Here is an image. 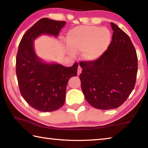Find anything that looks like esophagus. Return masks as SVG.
Listing matches in <instances>:
<instances>
[{
	"label": "esophagus",
	"mask_w": 148,
	"mask_h": 148,
	"mask_svg": "<svg viewBox=\"0 0 148 148\" xmlns=\"http://www.w3.org/2000/svg\"><path fill=\"white\" fill-rule=\"evenodd\" d=\"M82 71V69L81 68V66H78V69H77V75H79L80 74H81Z\"/></svg>",
	"instance_id": "esophagus-1"
}]
</instances>
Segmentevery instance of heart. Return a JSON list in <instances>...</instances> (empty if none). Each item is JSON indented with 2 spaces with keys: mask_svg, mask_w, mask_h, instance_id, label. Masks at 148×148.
<instances>
[{
  "mask_svg": "<svg viewBox=\"0 0 148 148\" xmlns=\"http://www.w3.org/2000/svg\"><path fill=\"white\" fill-rule=\"evenodd\" d=\"M66 40L69 53L83 52L82 57L87 61H95L101 58L112 40V33L106 27L82 25L70 30Z\"/></svg>",
  "mask_w": 148,
  "mask_h": 148,
  "instance_id": "1",
  "label": "heart"
}]
</instances>
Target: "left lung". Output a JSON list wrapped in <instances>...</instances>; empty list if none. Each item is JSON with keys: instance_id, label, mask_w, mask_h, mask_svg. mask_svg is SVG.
Returning a JSON list of instances; mask_svg holds the SVG:
<instances>
[{"instance_id": "1", "label": "left lung", "mask_w": 148, "mask_h": 148, "mask_svg": "<svg viewBox=\"0 0 148 148\" xmlns=\"http://www.w3.org/2000/svg\"><path fill=\"white\" fill-rule=\"evenodd\" d=\"M112 40L101 58L81 61L82 89L95 108L111 110L124 103L133 90L138 71L136 50L129 36L114 23Z\"/></svg>"}]
</instances>
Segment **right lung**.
I'll return each instance as SVG.
<instances>
[{"label": "right lung", "mask_w": 148, "mask_h": 148, "mask_svg": "<svg viewBox=\"0 0 148 148\" xmlns=\"http://www.w3.org/2000/svg\"><path fill=\"white\" fill-rule=\"evenodd\" d=\"M65 23L48 18L40 19L24 34L19 45L16 65L19 91L27 103L38 111L52 112L63 106L69 80L77 76V62L71 67L46 63L34 50L37 37L57 36Z\"/></svg>", "instance_id": "right-lung-1"}]
</instances>
